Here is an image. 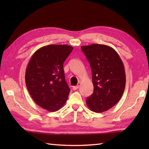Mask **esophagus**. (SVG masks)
I'll return each mask as SVG.
<instances>
[{
    "mask_svg": "<svg viewBox=\"0 0 149 149\" xmlns=\"http://www.w3.org/2000/svg\"><path fill=\"white\" fill-rule=\"evenodd\" d=\"M79 87V85H77V86H73L72 89H73V90H77V89H78Z\"/></svg>",
    "mask_w": 149,
    "mask_h": 149,
    "instance_id": "34e87169",
    "label": "esophagus"
}]
</instances>
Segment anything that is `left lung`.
<instances>
[{
    "label": "left lung",
    "mask_w": 149,
    "mask_h": 149,
    "mask_svg": "<svg viewBox=\"0 0 149 149\" xmlns=\"http://www.w3.org/2000/svg\"><path fill=\"white\" fill-rule=\"evenodd\" d=\"M92 74L93 93L86 99L90 110L102 113L111 108L121 99L125 87L124 66L112 47L102 44L82 46Z\"/></svg>",
    "instance_id": "8db88e82"
}]
</instances>
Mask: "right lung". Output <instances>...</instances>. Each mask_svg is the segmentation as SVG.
Listing matches in <instances>:
<instances>
[{
	"label": "right lung",
	"instance_id": "obj_1",
	"mask_svg": "<svg viewBox=\"0 0 149 149\" xmlns=\"http://www.w3.org/2000/svg\"><path fill=\"white\" fill-rule=\"evenodd\" d=\"M67 45H49L33 54L26 71V86L37 105L50 112L61 109L70 89L65 81L63 63L73 50Z\"/></svg>",
	"mask_w": 149,
	"mask_h": 149
}]
</instances>
